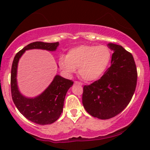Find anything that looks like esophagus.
<instances>
[{
  "instance_id": "34e87169",
  "label": "esophagus",
  "mask_w": 150,
  "mask_h": 150,
  "mask_svg": "<svg viewBox=\"0 0 150 150\" xmlns=\"http://www.w3.org/2000/svg\"><path fill=\"white\" fill-rule=\"evenodd\" d=\"M74 83H75V85H80V86H82V84L81 83V82H77V81H75V82H74Z\"/></svg>"
}]
</instances>
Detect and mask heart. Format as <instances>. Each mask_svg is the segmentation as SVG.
I'll list each match as a JSON object with an SVG mask.
<instances>
[{
    "mask_svg": "<svg viewBox=\"0 0 150 150\" xmlns=\"http://www.w3.org/2000/svg\"><path fill=\"white\" fill-rule=\"evenodd\" d=\"M111 59L106 46L80 45L70 49L65 57L59 59L60 68L68 75L75 71L86 82L97 80L104 75Z\"/></svg>",
    "mask_w": 150,
    "mask_h": 150,
    "instance_id": "1",
    "label": "heart"
}]
</instances>
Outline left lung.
I'll list each match as a JSON object with an SVG mask.
<instances>
[{
  "label": "left lung",
  "mask_w": 150,
  "mask_h": 150,
  "mask_svg": "<svg viewBox=\"0 0 150 150\" xmlns=\"http://www.w3.org/2000/svg\"><path fill=\"white\" fill-rule=\"evenodd\" d=\"M108 46L113 51L111 67L99 80L84 86L82 94V104L87 112L103 120L116 116L128 106L137 78L131 53L112 43Z\"/></svg>",
  "instance_id": "8db88e82"
}]
</instances>
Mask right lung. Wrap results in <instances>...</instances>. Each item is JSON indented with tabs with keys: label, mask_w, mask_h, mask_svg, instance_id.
Masks as SVG:
<instances>
[{
	"label": "right lung",
	"mask_w": 150,
	"mask_h": 150,
	"mask_svg": "<svg viewBox=\"0 0 150 150\" xmlns=\"http://www.w3.org/2000/svg\"><path fill=\"white\" fill-rule=\"evenodd\" d=\"M58 45V42L31 43L17 53L12 65L10 85L13 102L18 111L26 118L37 124H51L58 120L63 112L66 93L73 85V82L56 75L49 87L42 94L34 98L26 97L19 91L17 82L18 62L27 50L43 49L54 51Z\"/></svg>",
	"instance_id": "right-lung-1"
}]
</instances>
